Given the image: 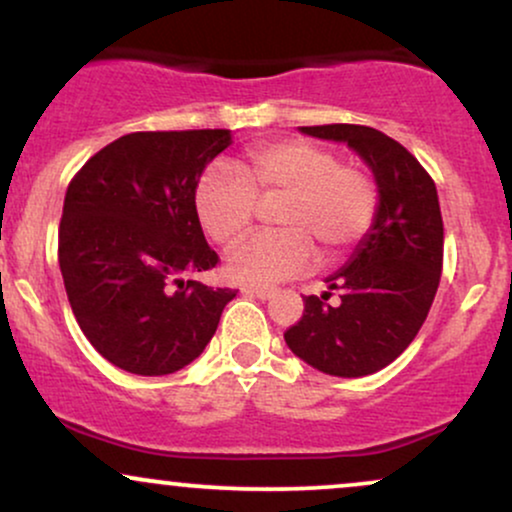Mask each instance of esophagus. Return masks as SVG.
<instances>
[{"label": "esophagus", "instance_id": "1", "mask_svg": "<svg viewBox=\"0 0 512 512\" xmlns=\"http://www.w3.org/2000/svg\"><path fill=\"white\" fill-rule=\"evenodd\" d=\"M242 292L249 294V296H256V299H261V301H268V299H273V296H275L273 287H244Z\"/></svg>", "mask_w": 512, "mask_h": 512}]
</instances>
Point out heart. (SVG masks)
Returning <instances> with one entry per match:
<instances>
[{
    "label": "heart",
    "instance_id": "obj_1",
    "mask_svg": "<svg viewBox=\"0 0 512 512\" xmlns=\"http://www.w3.org/2000/svg\"><path fill=\"white\" fill-rule=\"evenodd\" d=\"M261 204L273 211L275 232L232 246L225 273L244 285H273L311 266L313 246L323 261H337L370 230L377 192L368 173L344 166L332 149L311 140H285L251 149L242 175L208 170L197 187L204 230L232 244L254 225Z\"/></svg>",
    "mask_w": 512,
    "mask_h": 512
}]
</instances>
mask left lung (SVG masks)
<instances>
[{"label": "left lung", "instance_id": "obj_1", "mask_svg": "<svg viewBox=\"0 0 512 512\" xmlns=\"http://www.w3.org/2000/svg\"><path fill=\"white\" fill-rule=\"evenodd\" d=\"M344 142L375 175L377 208L349 261L327 275V292L304 296V315L285 332L294 356L334 377L387 368L420 332L437 294L444 223L434 180L399 142L368 125L299 128ZM332 291L337 305H327Z\"/></svg>", "mask_w": 512, "mask_h": 512}]
</instances>
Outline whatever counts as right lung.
Here are the masks:
<instances>
[{"label":"right lung","mask_w":512,"mask_h":512,"mask_svg":"<svg viewBox=\"0 0 512 512\" xmlns=\"http://www.w3.org/2000/svg\"><path fill=\"white\" fill-rule=\"evenodd\" d=\"M230 144V130L132 132L68 185L63 285L82 334L116 368L144 377L185 368L237 296L185 280L218 263L199 223L197 185Z\"/></svg>","instance_id":"1"}]
</instances>
